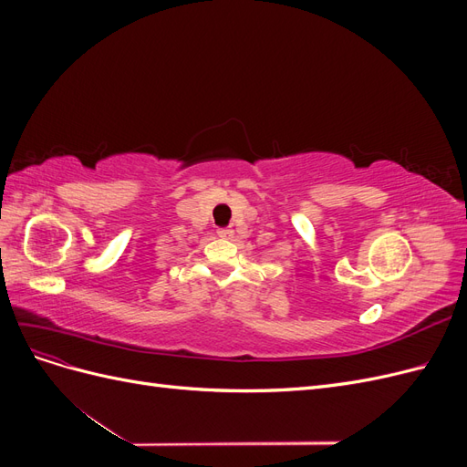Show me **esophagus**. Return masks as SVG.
<instances>
[{
    "label": "esophagus",
    "instance_id": "1",
    "mask_svg": "<svg viewBox=\"0 0 467 467\" xmlns=\"http://www.w3.org/2000/svg\"><path fill=\"white\" fill-rule=\"evenodd\" d=\"M218 235L223 237V239H232L234 237V230L232 228H222V230H218Z\"/></svg>",
    "mask_w": 467,
    "mask_h": 467
}]
</instances>
